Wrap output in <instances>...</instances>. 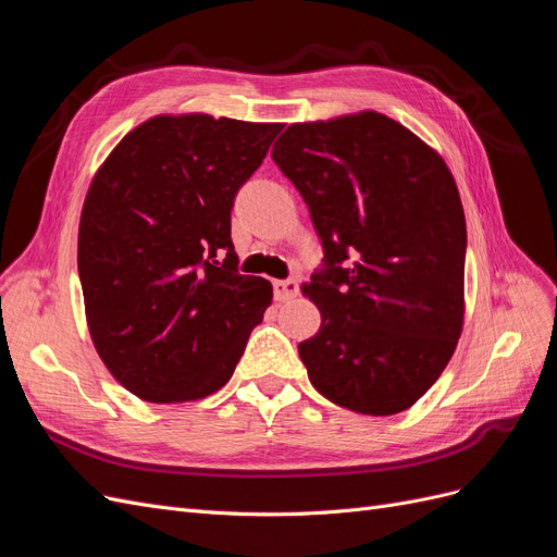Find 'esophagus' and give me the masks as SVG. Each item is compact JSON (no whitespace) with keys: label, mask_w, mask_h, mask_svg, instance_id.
<instances>
[{"label":"esophagus","mask_w":557,"mask_h":557,"mask_svg":"<svg viewBox=\"0 0 557 557\" xmlns=\"http://www.w3.org/2000/svg\"><path fill=\"white\" fill-rule=\"evenodd\" d=\"M299 295V283L288 278V281H274V297L278 301H290Z\"/></svg>","instance_id":"34e87169"}]
</instances>
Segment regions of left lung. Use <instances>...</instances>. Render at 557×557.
I'll return each instance as SVG.
<instances>
[{"label":"left lung","instance_id":"8db88e82","mask_svg":"<svg viewBox=\"0 0 557 557\" xmlns=\"http://www.w3.org/2000/svg\"><path fill=\"white\" fill-rule=\"evenodd\" d=\"M311 211L320 330L299 344L315 391L367 416L407 411L442 376L465 320L467 225L444 158L376 111L295 123L272 148Z\"/></svg>","mask_w":557,"mask_h":557}]
</instances>
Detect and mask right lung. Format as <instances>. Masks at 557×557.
Segmentation results:
<instances>
[{"mask_svg":"<svg viewBox=\"0 0 557 557\" xmlns=\"http://www.w3.org/2000/svg\"><path fill=\"white\" fill-rule=\"evenodd\" d=\"M278 123L156 115L125 134L83 201L78 276L113 379L156 404L230 381L272 283L237 272L230 211Z\"/></svg>","mask_w":557,"mask_h":557,"instance_id":"add662e5","label":"right lung"}]
</instances>
